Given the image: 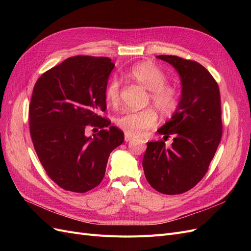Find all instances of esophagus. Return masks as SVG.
Returning a JSON list of instances; mask_svg holds the SVG:
<instances>
[{"label": "esophagus", "mask_w": 251, "mask_h": 251, "mask_svg": "<svg viewBox=\"0 0 251 251\" xmlns=\"http://www.w3.org/2000/svg\"><path fill=\"white\" fill-rule=\"evenodd\" d=\"M134 138L132 137V136L131 135H128V134H125V141L126 142H130V141H132Z\"/></svg>", "instance_id": "obj_1"}]
</instances>
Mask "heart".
<instances>
[{
  "instance_id": "b5f03b06",
  "label": "heart",
  "mask_w": 251,
  "mask_h": 251,
  "mask_svg": "<svg viewBox=\"0 0 251 251\" xmlns=\"http://www.w3.org/2000/svg\"><path fill=\"white\" fill-rule=\"evenodd\" d=\"M127 75L151 91L150 98L158 111L164 115H170L176 111L179 105V94L174 87L166 85L168 77L160 68L143 62L133 66ZM119 92L118 80L115 78L110 80L104 90L105 100L109 104H116L119 101ZM156 123L157 114L151 108L137 112H126L116 118V125L131 136L144 134Z\"/></svg>"
}]
</instances>
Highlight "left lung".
<instances>
[{"label":"left lung","mask_w":251,"mask_h":251,"mask_svg":"<svg viewBox=\"0 0 251 251\" xmlns=\"http://www.w3.org/2000/svg\"><path fill=\"white\" fill-rule=\"evenodd\" d=\"M180 76L179 105L158 133L174 136L172 148L160 140L148 142L144 175L159 193L177 195L193 188L206 174L222 137L218 83L203 66L175 55H158ZM163 137V138H164Z\"/></svg>","instance_id":"obj_1"}]
</instances>
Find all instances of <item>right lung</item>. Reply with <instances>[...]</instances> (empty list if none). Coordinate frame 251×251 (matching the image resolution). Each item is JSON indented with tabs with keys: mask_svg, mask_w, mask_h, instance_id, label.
<instances>
[{
	"mask_svg": "<svg viewBox=\"0 0 251 251\" xmlns=\"http://www.w3.org/2000/svg\"><path fill=\"white\" fill-rule=\"evenodd\" d=\"M114 67L109 57H69L33 88L29 125L34 150L48 176L66 191L86 193L100 184L111 151L125 140L98 115L107 109L104 90ZM89 125L102 130L88 138Z\"/></svg>",
	"mask_w": 251,
	"mask_h": 251,
	"instance_id": "obj_1",
	"label": "right lung"
}]
</instances>
